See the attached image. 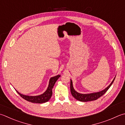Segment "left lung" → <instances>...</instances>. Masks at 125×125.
<instances>
[{"label":"left lung","instance_id":"1","mask_svg":"<svg viewBox=\"0 0 125 125\" xmlns=\"http://www.w3.org/2000/svg\"><path fill=\"white\" fill-rule=\"evenodd\" d=\"M116 77V76H115ZM112 81V82L110 83V84L108 87H106L104 89L101 90L100 92L93 93H89V94H81L80 93L77 92L74 89V87H73V81L72 80L70 79V91L71 93H72L73 96L74 97L75 99H76L78 101H82V102H87V101H94V100H96L97 99H99L100 97L102 96L105 93H106L108 89L111 86L112 84H113L114 81L115 80V78Z\"/></svg>","mask_w":125,"mask_h":125}]
</instances>
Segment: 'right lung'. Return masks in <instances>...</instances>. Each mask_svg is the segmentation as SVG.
I'll return each mask as SVG.
<instances>
[{
	"mask_svg": "<svg viewBox=\"0 0 125 125\" xmlns=\"http://www.w3.org/2000/svg\"><path fill=\"white\" fill-rule=\"evenodd\" d=\"M60 76L61 75H58L57 76H55L51 77L49 80V85L47 89H46L44 93H43V94L41 95H37V96H29V95L21 94L17 90L16 91L22 98L25 99L26 101L36 104L45 103L46 102H48L51 98L52 94V89L53 87V85H55L56 82L57 81V80Z\"/></svg>",
	"mask_w": 125,
	"mask_h": 125,
	"instance_id": "right-lung-1",
	"label": "right lung"
}]
</instances>
